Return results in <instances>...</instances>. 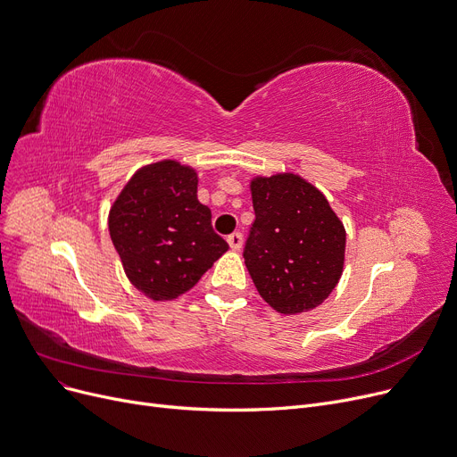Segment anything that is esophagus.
Instances as JSON below:
<instances>
[{"label": "esophagus", "instance_id": "34e87169", "mask_svg": "<svg viewBox=\"0 0 457 457\" xmlns=\"http://www.w3.org/2000/svg\"><path fill=\"white\" fill-rule=\"evenodd\" d=\"M228 245H229L231 250L238 252V250L243 248V235H241V233H231V235L228 237Z\"/></svg>", "mask_w": 457, "mask_h": 457}]
</instances>
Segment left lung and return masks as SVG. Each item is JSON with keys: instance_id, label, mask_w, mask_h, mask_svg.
<instances>
[{"instance_id": "8db88e82", "label": "left lung", "mask_w": 457, "mask_h": 457, "mask_svg": "<svg viewBox=\"0 0 457 457\" xmlns=\"http://www.w3.org/2000/svg\"><path fill=\"white\" fill-rule=\"evenodd\" d=\"M255 220L245 248L261 298L281 315L320 305L345 269L346 229L322 192L293 172L250 181Z\"/></svg>"}]
</instances>
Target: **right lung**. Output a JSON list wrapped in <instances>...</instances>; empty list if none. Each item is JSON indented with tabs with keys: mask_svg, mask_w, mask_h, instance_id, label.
<instances>
[{
	"mask_svg": "<svg viewBox=\"0 0 457 457\" xmlns=\"http://www.w3.org/2000/svg\"><path fill=\"white\" fill-rule=\"evenodd\" d=\"M109 233L131 285L154 302L195 287L228 252L198 202V174L176 159L138 168L109 211Z\"/></svg>",
	"mask_w": 457,
	"mask_h": 457,
	"instance_id": "right-lung-1",
	"label": "right lung"
}]
</instances>
